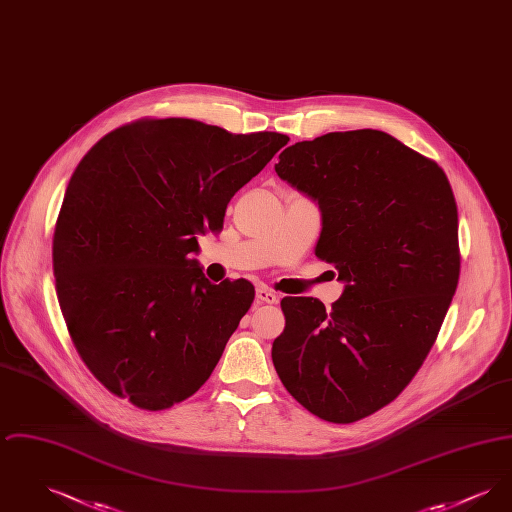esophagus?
Returning <instances> with one entry per match:
<instances>
[{"instance_id": "esophagus-1", "label": "esophagus", "mask_w": 512, "mask_h": 512, "mask_svg": "<svg viewBox=\"0 0 512 512\" xmlns=\"http://www.w3.org/2000/svg\"><path fill=\"white\" fill-rule=\"evenodd\" d=\"M257 299L263 303H276L278 301V293L270 290L267 286H259L257 288Z\"/></svg>"}]
</instances>
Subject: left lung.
<instances>
[{
	"instance_id": "obj_1",
	"label": "left lung",
	"mask_w": 512,
	"mask_h": 512,
	"mask_svg": "<svg viewBox=\"0 0 512 512\" xmlns=\"http://www.w3.org/2000/svg\"><path fill=\"white\" fill-rule=\"evenodd\" d=\"M274 169L318 201L315 255L345 290L328 311L284 297L272 363L307 411L357 422L409 386L438 338L461 272L455 195L436 161L370 128L297 142Z\"/></svg>"
}]
</instances>
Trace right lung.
<instances>
[{
	"label": "right lung",
	"instance_id": "right-lung-1",
	"mask_svg": "<svg viewBox=\"0 0 512 512\" xmlns=\"http://www.w3.org/2000/svg\"><path fill=\"white\" fill-rule=\"evenodd\" d=\"M290 138L194 119H140L103 136L71 176L53 232L57 297L99 382L138 409L194 395L249 311L244 278L211 284L192 259L228 201Z\"/></svg>",
	"mask_w": 512,
	"mask_h": 512
}]
</instances>
